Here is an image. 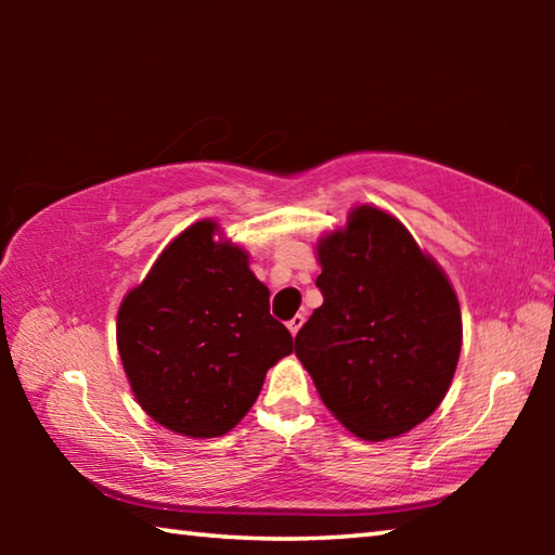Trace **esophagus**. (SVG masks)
I'll return each mask as SVG.
<instances>
[{"label":"esophagus","mask_w":555,"mask_h":555,"mask_svg":"<svg viewBox=\"0 0 555 555\" xmlns=\"http://www.w3.org/2000/svg\"><path fill=\"white\" fill-rule=\"evenodd\" d=\"M304 321H306V318L300 315V313H296L294 318H291V321H288V331H291V335H296V333L300 331V325H304Z\"/></svg>","instance_id":"1"}]
</instances>
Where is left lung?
Wrapping results in <instances>:
<instances>
[{
    "label": "left lung",
    "instance_id": "8db88e82",
    "mask_svg": "<svg viewBox=\"0 0 555 555\" xmlns=\"http://www.w3.org/2000/svg\"><path fill=\"white\" fill-rule=\"evenodd\" d=\"M323 306L296 357L333 416L364 440L418 426L448 393L463 345L453 286L411 232L374 205L318 242Z\"/></svg>",
    "mask_w": 555,
    "mask_h": 555
}]
</instances>
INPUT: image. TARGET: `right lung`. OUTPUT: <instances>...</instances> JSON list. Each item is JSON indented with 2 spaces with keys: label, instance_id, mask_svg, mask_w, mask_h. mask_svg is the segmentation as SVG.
<instances>
[{
  "label": "right lung",
  "instance_id": "right-lung-1",
  "mask_svg": "<svg viewBox=\"0 0 555 555\" xmlns=\"http://www.w3.org/2000/svg\"><path fill=\"white\" fill-rule=\"evenodd\" d=\"M218 222L183 230L117 313V350L149 416L191 438H218L257 401L294 337L269 313V288Z\"/></svg>",
  "mask_w": 555,
  "mask_h": 555
}]
</instances>
